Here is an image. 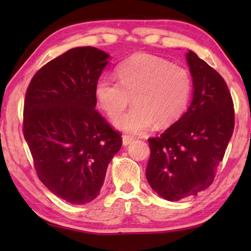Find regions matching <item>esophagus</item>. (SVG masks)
<instances>
[{
  "mask_svg": "<svg viewBox=\"0 0 251 251\" xmlns=\"http://www.w3.org/2000/svg\"><path fill=\"white\" fill-rule=\"evenodd\" d=\"M134 138L130 137V136H127V135H124L123 136V145L124 146H128L130 143H133Z\"/></svg>",
  "mask_w": 251,
  "mask_h": 251,
  "instance_id": "34e87169",
  "label": "esophagus"
}]
</instances>
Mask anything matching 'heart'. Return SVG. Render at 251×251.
Here are the masks:
<instances>
[{
  "mask_svg": "<svg viewBox=\"0 0 251 251\" xmlns=\"http://www.w3.org/2000/svg\"><path fill=\"white\" fill-rule=\"evenodd\" d=\"M118 82L100 77L95 97L109 117H115L130 102L135 105L113 124L131 135L143 134L157 124H173L185 112L192 93V78L184 67L150 54H137L117 67Z\"/></svg>",
  "mask_w": 251,
  "mask_h": 251,
  "instance_id": "obj_1",
  "label": "heart"
}]
</instances>
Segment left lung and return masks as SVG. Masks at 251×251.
<instances>
[{
    "mask_svg": "<svg viewBox=\"0 0 251 251\" xmlns=\"http://www.w3.org/2000/svg\"><path fill=\"white\" fill-rule=\"evenodd\" d=\"M186 59L193 78L192 103L159 137L148 139V184L169 201L196 196L211 185L235 126L224 78L193 50Z\"/></svg>",
    "mask_w": 251,
    "mask_h": 251,
    "instance_id": "1",
    "label": "left lung"
}]
</instances>
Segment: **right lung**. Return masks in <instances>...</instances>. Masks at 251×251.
<instances>
[{
  "label": "right lung",
  "mask_w": 251,
  "mask_h": 251,
  "mask_svg": "<svg viewBox=\"0 0 251 251\" xmlns=\"http://www.w3.org/2000/svg\"><path fill=\"white\" fill-rule=\"evenodd\" d=\"M109 55L84 46L67 50L33 76L23 133L41 181L57 197L84 205L100 195L122 138L95 109V84Z\"/></svg>",
  "instance_id": "1"
}]
</instances>
